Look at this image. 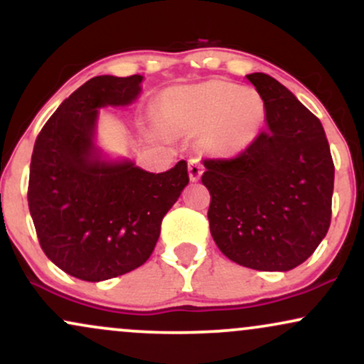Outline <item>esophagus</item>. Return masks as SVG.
I'll return each mask as SVG.
<instances>
[{"instance_id": "obj_1", "label": "esophagus", "mask_w": 364, "mask_h": 364, "mask_svg": "<svg viewBox=\"0 0 364 364\" xmlns=\"http://www.w3.org/2000/svg\"><path fill=\"white\" fill-rule=\"evenodd\" d=\"M188 173H190V181L191 183H196L200 178H202L203 174V166L202 162H200V159H190V162H188Z\"/></svg>"}]
</instances>
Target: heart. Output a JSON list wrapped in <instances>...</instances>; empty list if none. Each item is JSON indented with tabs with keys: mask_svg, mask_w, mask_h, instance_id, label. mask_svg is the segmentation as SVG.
Wrapping results in <instances>:
<instances>
[{
	"mask_svg": "<svg viewBox=\"0 0 364 364\" xmlns=\"http://www.w3.org/2000/svg\"><path fill=\"white\" fill-rule=\"evenodd\" d=\"M161 121L173 132H205L207 149L219 157L241 156L265 121V102L253 87L207 80L162 95Z\"/></svg>",
	"mask_w": 364,
	"mask_h": 364,
	"instance_id": "heart-1",
	"label": "heart"
}]
</instances>
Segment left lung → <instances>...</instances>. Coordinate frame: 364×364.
I'll use <instances>...</instances> for the list:
<instances>
[{
    "instance_id": "obj_1",
    "label": "left lung",
    "mask_w": 364,
    "mask_h": 364,
    "mask_svg": "<svg viewBox=\"0 0 364 364\" xmlns=\"http://www.w3.org/2000/svg\"><path fill=\"white\" fill-rule=\"evenodd\" d=\"M265 102L267 129L232 161H203L215 245L237 265L287 272L328 231L333 162L320 119L265 73L246 75Z\"/></svg>"
}]
</instances>
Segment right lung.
<instances>
[{"label": "right lung", "mask_w": 364, "mask_h": 364, "mask_svg": "<svg viewBox=\"0 0 364 364\" xmlns=\"http://www.w3.org/2000/svg\"><path fill=\"white\" fill-rule=\"evenodd\" d=\"M141 75L90 78L65 99L37 136L28 208L46 257L63 272L99 282L132 272L152 255L161 223L188 185L179 161L149 173L97 144L102 107H127Z\"/></svg>", "instance_id": "obj_1"}]
</instances>
